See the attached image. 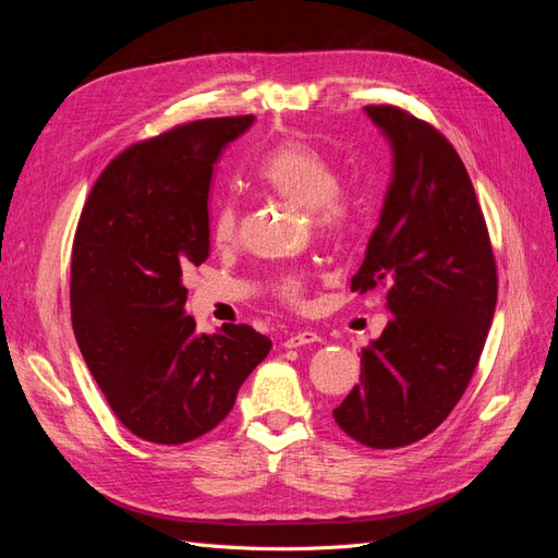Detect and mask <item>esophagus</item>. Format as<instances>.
I'll return each mask as SVG.
<instances>
[{"label":"esophagus","instance_id":"34e87169","mask_svg":"<svg viewBox=\"0 0 558 558\" xmlns=\"http://www.w3.org/2000/svg\"><path fill=\"white\" fill-rule=\"evenodd\" d=\"M314 342H320V335L318 332H314V330H298V332H291L289 337H286L283 347L286 349H298V347L314 344Z\"/></svg>","mask_w":558,"mask_h":558}]
</instances>
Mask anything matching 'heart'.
Here are the masks:
<instances>
[{
	"mask_svg": "<svg viewBox=\"0 0 558 558\" xmlns=\"http://www.w3.org/2000/svg\"><path fill=\"white\" fill-rule=\"evenodd\" d=\"M258 179L291 199L293 205L312 214L314 228L328 240H342L356 221V207L340 193V172L337 167L307 142L289 140L267 150L258 162ZM211 238L216 244L228 246L238 240V207L223 202L211 221ZM272 291L291 307L307 302V279L300 272H286L272 281Z\"/></svg>",
	"mask_w": 558,
	"mask_h": 558,
	"instance_id": "b5f03b06",
	"label": "heart"
}]
</instances>
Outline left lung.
I'll list each match as a JSON object with an SVG mask.
<instances>
[{"label":"left lung","instance_id":"obj_1","mask_svg":"<svg viewBox=\"0 0 558 558\" xmlns=\"http://www.w3.org/2000/svg\"><path fill=\"white\" fill-rule=\"evenodd\" d=\"M393 148V179L351 291L386 286L393 312L361 351V384L332 416L373 449L433 433L461 400L492 326L498 275L465 165L440 130L410 111L369 105Z\"/></svg>","mask_w":558,"mask_h":558}]
</instances>
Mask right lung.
I'll use <instances>...</instances> for the list:
<instances>
[{
  "mask_svg": "<svg viewBox=\"0 0 558 558\" xmlns=\"http://www.w3.org/2000/svg\"><path fill=\"white\" fill-rule=\"evenodd\" d=\"M253 116L202 118L118 154L83 205L72 248V326L121 424L183 445L230 414L272 349L246 324L195 332L183 275L209 258V189L221 150Z\"/></svg>",
  "mask_w": 558,
  "mask_h": 558,
  "instance_id": "obj_1",
  "label": "right lung"
}]
</instances>
